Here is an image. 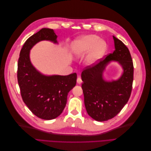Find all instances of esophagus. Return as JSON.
Masks as SVG:
<instances>
[{
  "label": "esophagus",
  "mask_w": 151,
  "mask_h": 151,
  "mask_svg": "<svg viewBox=\"0 0 151 151\" xmlns=\"http://www.w3.org/2000/svg\"><path fill=\"white\" fill-rule=\"evenodd\" d=\"M77 84H81L82 83H83V81H82V79H81V78L80 77H77Z\"/></svg>",
  "instance_id": "obj_1"
}]
</instances>
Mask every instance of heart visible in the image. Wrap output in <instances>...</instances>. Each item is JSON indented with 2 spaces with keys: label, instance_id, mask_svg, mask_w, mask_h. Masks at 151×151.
I'll list each match as a JSON object with an SVG mask.
<instances>
[{
  "label": "heart",
  "instance_id": "obj_1",
  "mask_svg": "<svg viewBox=\"0 0 151 151\" xmlns=\"http://www.w3.org/2000/svg\"><path fill=\"white\" fill-rule=\"evenodd\" d=\"M106 48V43L94 35L82 36L71 45L72 53L76 57L81 58L89 53L86 58V63L89 66L95 65L102 58Z\"/></svg>",
  "mask_w": 151,
  "mask_h": 151
}]
</instances>
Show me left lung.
Wrapping results in <instances>:
<instances>
[{
  "instance_id": "1",
  "label": "left lung",
  "mask_w": 151,
  "mask_h": 151,
  "mask_svg": "<svg viewBox=\"0 0 151 151\" xmlns=\"http://www.w3.org/2000/svg\"><path fill=\"white\" fill-rule=\"evenodd\" d=\"M115 51L94 66H88L81 74L84 104L88 115L98 122L107 121L119 113L130 96L134 80V65L128 48L113 36ZM117 61L123 73L116 81H107L103 72L108 63Z\"/></svg>"
}]
</instances>
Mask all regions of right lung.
Here are the masks:
<instances>
[{"label": "right lung", "mask_w": 151, "mask_h": 151, "mask_svg": "<svg viewBox=\"0 0 151 151\" xmlns=\"http://www.w3.org/2000/svg\"><path fill=\"white\" fill-rule=\"evenodd\" d=\"M57 38L53 29L42 28L26 41L17 63V81L22 100L35 115L43 120H52L60 115L68 93L76 84V73L45 76L30 61V50L34 45L43 40L58 43Z\"/></svg>", "instance_id": "add662e5"}]
</instances>
